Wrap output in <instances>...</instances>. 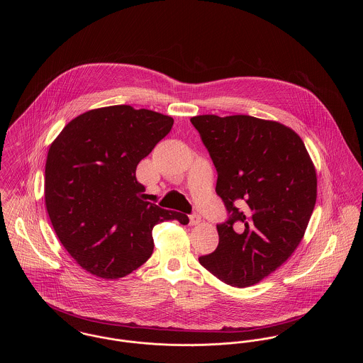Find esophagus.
<instances>
[{"mask_svg":"<svg viewBox=\"0 0 363 363\" xmlns=\"http://www.w3.org/2000/svg\"><path fill=\"white\" fill-rule=\"evenodd\" d=\"M200 222H201V216L199 213L194 212V213L190 215V225H199Z\"/></svg>","mask_w":363,"mask_h":363,"instance_id":"obj_1","label":"esophagus"}]
</instances>
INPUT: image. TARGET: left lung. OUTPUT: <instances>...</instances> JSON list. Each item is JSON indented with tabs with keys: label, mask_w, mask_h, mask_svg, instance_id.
<instances>
[{
	"label": "left lung",
	"mask_w": 363,
	"mask_h": 363,
	"mask_svg": "<svg viewBox=\"0 0 363 363\" xmlns=\"http://www.w3.org/2000/svg\"><path fill=\"white\" fill-rule=\"evenodd\" d=\"M218 172L216 193L228 212L219 245L199 257L234 287L259 283L301 243L317 199V177L293 129L250 116L190 118Z\"/></svg>",
	"instance_id": "left-lung-1"
}]
</instances>
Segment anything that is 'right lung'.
<instances>
[{"instance_id": "add662e5", "label": "right lung", "mask_w": 363, "mask_h": 363, "mask_svg": "<svg viewBox=\"0 0 363 363\" xmlns=\"http://www.w3.org/2000/svg\"><path fill=\"white\" fill-rule=\"evenodd\" d=\"M174 120L128 104L80 114L49 148L45 203L58 240L86 272L118 279L154 250L152 228L188 225L185 213L144 201L136 167L173 128Z\"/></svg>"}]
</instances>
